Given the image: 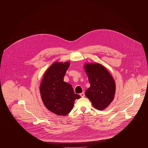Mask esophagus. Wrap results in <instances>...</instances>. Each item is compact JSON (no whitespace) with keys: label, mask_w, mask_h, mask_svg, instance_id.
I'll return each mask as SVG.
<instances>
[{"label":"esophagus","mask_w":148,"mask_h":148,"mask_svg":"<svg viewBox=\"0 0 148 148\" xmlns=\"http://www.w3.org/2000/svg\"><path fill=\"white\" fill-rule=\"evenodd\" d=\"M80 95L81 96V97L83 98V97H85V94L84 92H82V93L80 94Z\"/></svg>","instance_id":"obj_1"}]
</instances>
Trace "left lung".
<instances>
[{
  "instance_id": "8db88e82",
  "label": "left lung",
  "mask_w": 148,
  "mask_h": 148,
  "mask_svg": "<svg viewBox=\"0 0 148 148\" xmlns=\"http://www.w3.org/2000/svg\"><path fill=\"white\" fill-rule=\"evenodd\" d=\"M85 71L90 86L85 92L86 97L95 108L106 109L112 102L115 93V83L106 68L99 63L85 64Z\"/></svg>"
}]
</instances>
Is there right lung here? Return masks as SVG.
Here are the masks:
<instances>
[{"instance_id": "add662e5", "label": "right lung", "mask_w": 148, "mask_h": 148, "mask_svg": "<svg viewBox=\"0 0 148 148\" xmlns=\"http://www.w3.org/2000/svg\"><path fill=\"white\" fill-rule=\"evenodd\" d=\"M69 62L53 64L45 73L40 92L45 107L58 115L65 116L73 109L74 101L80 96L75 94L72 86L64 82Z\"/></svg>"}]
</instances>
